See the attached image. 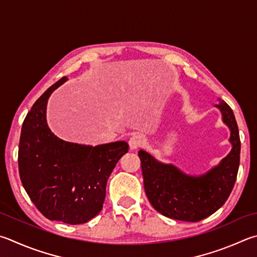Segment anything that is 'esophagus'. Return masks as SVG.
Segmentation results:
<instances>
[{
    "label": "esophagus",
    "mask_w": 257,
    "mask_h": 257,
    "mask_svg": "<svg viewBox=\"0 0 257 257\" xmlns=\"http://www.w3.org/2000/svg\"><path fill=\"white\" fill-rule=\"evenodd\" d=\"M145 144H146V139L141 136V135H135V136L129 139V147L132 151H135V149H137L139 147H143Z\"/></svg>",
    "instance_id": "obj_1"
}]
</instances>
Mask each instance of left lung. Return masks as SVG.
Wrapping results in <instances>:
<instances>
[{
  "label": "left lung",
  "instance_id": "1",
  "mask_svg": "<svg viewBox=\"0 0 257 257\" xmlns=\"http://www.w3.org/2000/svg\"><path fill=\"white\" fill-rule=\"evenodd\" d=\"M230 130L231 151L218 165L201 175H189L173 164L157 161L147 152H138L144 186L154 209L167 218L200 221L211 216L229 197L239 167L240 141L234 112L225 101L214 105Z\"/></svg>",
  "mask_w": 257,
  "mask_h": 257
}]
</instances>
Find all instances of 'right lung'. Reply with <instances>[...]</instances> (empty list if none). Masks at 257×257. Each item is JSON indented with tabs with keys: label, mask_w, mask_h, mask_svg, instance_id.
<instances>
[{
	"label": "right lung",
	"mask_w": 257,
	"mask_h": 257,
	"mask_svg": "<svg viewBox=\"0 0 257 257\" xmlns=\"http://www.w3.org/2000/svg\"><path fill=\"white\" fill-rule=\"evenodd\" d=\"M67 81L51 85L23 121L19 144V173L37 209L49 220L85 223L103 207L106 182L128 152L125 142L97 146L65 142L51 133L46 119L51 93Z\"/></svg>",
	"instance_id": "obj_1"
}]
</instances>
